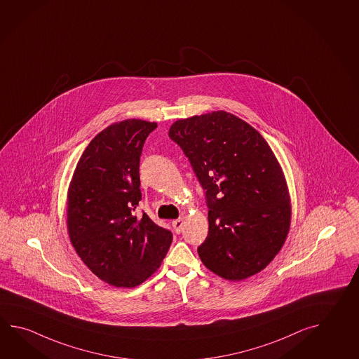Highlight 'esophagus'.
Here are the masks:
<instances>
[{
    "label": "esophagus",
    "instance_id": "1",
    "mask_svg": "<svg viewBox=\"0 0 359 359\" xmlns=\"http://www.w3.org/2000/svg\"><path fill=\"white\" fill-rule=\"evenodd\" d=\"M183 219H177L175 221H172V226H174L176 234H180V231L183 230Z\"/></svg>",
    "mask_w": 359,
    "mask_h": 359
}]
</instances>
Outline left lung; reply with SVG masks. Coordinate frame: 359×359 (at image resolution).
<instances>
[{"instance_id": "left-lung-1", "label": "left lung", "mask_w": 359, "mask_h": 359, "mask_svg": "<svg viewBox=\"0 0 359 359\" xmlns=\"http://www.w3.org/2000/svg\"><path fill=\"white\" fill-rule=\"evenodd\" d=\"M168 137L205 191L210 226L201 261L230 281L264 270L283 248L292 219L285 175L269 143L226 111L179 118Z\"/></svg>"}]
</instances>
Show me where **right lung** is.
<instances>
[{"instance_id": "obj_1", "label": "right lung", "mask_w": 359, "mask_h": 359, "mask_svg": "<svg viewBox=\"0 0 359 359\" xmlns=\"http://www.w3.org/2000/svg\"><path fill=\"white\" fill-rule=\"evenodd\" d=\"M156 123L128 118L90 140L67 189L70 242L97 278L134 287L152 276L166 256L172 234L135 213L142 199V148Z\"/></svg>"}]
</instances>
